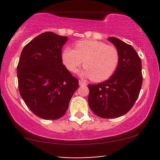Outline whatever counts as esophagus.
I'll return each mask as SVG.
<instances>
[{
    "label": "esophagus",
    "instance_id": "obj_1",
    "mask_svg": "<svg viewBox=\"0 0 160 160\" xmlns=\"http://www.w3.org/2000/svg\"><path fill=\"white\" fill-rule=\"evenodd\" d=\"M79 85L80 86H86V82L83 80H79Z\"/></svg>",
    "mask_w": 160,
    "mask_h": 160
}]
</instances>
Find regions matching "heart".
Returning a JSON list of instances; mask_svg holds the SVG:
<instances>
[{"label":"heart","mask_w":160,"mask_h":160,"mask_svg":"<svg viewBox=\"0 0 160 160\" xmlns=\"http://www.w3.org/2000/svg\"><path fill=\"white\" fill-rule=\"evenodd\" d=\"M62 62L68 71L77 72L83 62L82 76L94 81L108 80L114 74L120 62L117 49L96 40H82L74 44V49L66 47L62 52Z\"/></svg>","instance_id":"b5f03b06"}]
</instances>
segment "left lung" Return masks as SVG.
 <instances>
[{"mask_svg": "<svg viewBox=\"0 0 160 160\" xmlns=\"http://www.w3.org/2000/svg\"><path fill=\"white\" fill-rule=\"evenodd\" d=\"M108 40L119 52L118 67L109 80L88 85L89 108L104 119L117 118L130 111L140 93L143 80L141 58L135 49L117 38Z\"/></svg>", "mask_w": 160, "mask_h": 160, "instance_id": "left-lung-1", "label": "left lung"}]
</instances>
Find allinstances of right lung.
<instances>
[{"label": "right lung", "mask_w": 160, "mask_h": 160, "mask_svg": "<svg viewBox=\"0 0 160 160\" xmlns=\"http://www.w3.org/2000/svg\"><path fill=\"white\" fill-rule=\"evenodd\" d=\"M66 36L44 32L25 46L17 66L18 86L23 101L36 116L58 120L65 114L79 80L62 64Z\"/></svg>", "instance_id": "add662e5"}]
</instances>
